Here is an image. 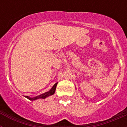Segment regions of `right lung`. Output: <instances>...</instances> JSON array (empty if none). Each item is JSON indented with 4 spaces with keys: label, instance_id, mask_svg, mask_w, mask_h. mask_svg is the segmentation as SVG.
Listing matches in <instances>:
<instances>
[{
    "label": "right lung",
    "instance_id": "1",
    "mask_svg": "<svg viewBox=\"0 0 127 127\" xmlns=\"http://www.w3.org/2000/svg\"><path fill=\"white\" fill-rule=\"evenodd\" d=\"M58 84V83H56L55 85L53 86L52 88L50 90L47 92L44 93V94H41V95H38V96H36V97H29V96H25V97L28 99H29L30 100H35L39 99V98H42V99H44V98H47V97H50L51 95H53L55 92V90H56V87H57V85Z\"/></svg>",
    "mask_w": 127,
    "mask_h": 127
}]
</instances>
